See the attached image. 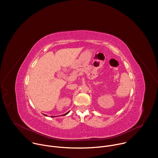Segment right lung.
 <instances>
[{
  "mask_svg": "<svg viewBox=\"0 0 158 158\" xmlns=\"http://www.w3.org/2000/svg\"><path fill=\"white\" fill-rule=\"evenodd\" d=\"M69 112H67V113H66V114H63V115H62V116H64V115H66L68 114H69ZM44 116H46V117H47V115H46V114H43ZM51 117H55V116H51Z\"/></svg>",
  "mask_w": 158,
  "mask_h": 158,
  "instance_id": "add662e5",
  "label": "right lung"
}]
</instances>
